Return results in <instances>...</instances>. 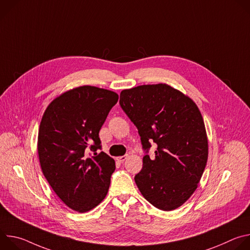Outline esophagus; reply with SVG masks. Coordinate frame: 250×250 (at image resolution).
Listing matches in <instances>:
<instances>
[{"label": "esophagus", "mask_w": 250, "mask_h": 250, "mask_svg": "<svg viewBox=\"0 0 250 250\" xmlns=\"http://www.w3.org/2000/svg\"><path fill=\"white\" fill-rule=\"evenodd\" d=\"M126 158H127V155H124V156H119V157H117V160H118L119 162L123 163V162H125V161L126 160Z\"/></svg>", "instance_id": "1"}]
</instances>
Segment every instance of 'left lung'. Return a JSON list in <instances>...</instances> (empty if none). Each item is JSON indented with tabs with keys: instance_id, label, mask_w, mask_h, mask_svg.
Returning a JSON list of instances; mask_svg holds the SVG:
<instances>
[{
	"instance_id": "1",
	"label": "left lung",
	"mask_w": 250,
	"mask_h": 250,
	"mask_svg": "<svg viewBox=\"0 0 250 250\" xmlns=\"http://www.w3.org/2000/svg\"><path fill=\"white\" fill-rule=\"evenodd\" d=\"M120 104L138 129L142 147L155 142V157L142 158L134 181L162 210L181 207L196 191L208 154V136L196 103L167 84L141 85L121 92Z\"/></svg>"
}]
</instances>
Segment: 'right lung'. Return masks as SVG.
Returning a JSON list of instances; mask_svg holds the SVG:
<instances>
[{
	"label": "right lung",
	"mask_w": 250,
	"mask_h": 250,
	"mask_svg": "<svg viewBox=\"0 0 250 250\" xmlns=\"http://www.w3.org/2000/svg\"><path fill=\"white\" fill-rule=\"evenodd\" d=\"M119 95L95 86H80L56 97L42 116L38 152L47 182L70 208L86 212L109 191L115 160L101 148L99 131ZM90 148L95 153L88 158Z\"/></svg>",
	"instance_id": "right-lung-1"
}]
</instances>
